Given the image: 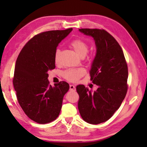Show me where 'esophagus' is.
Listing matches in <instances>:
<instances>
[{
	"mask_svg": "<svg viewBox=\"0 0 147 147\" xmlns=\"http://www.w3.org/2000/svg\"><path fill=\"white\" fill-rule=\"evenodd\" d=\"M69 88H70V89H70V91H76V88L73 85H70Z\"/></svg>",
	"mask_w": 147,
	"mask_h": 147,
	"instance_id": "1",
	"label": "esophagus"
}]
</instances>
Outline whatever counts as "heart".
Wrapping results in <instances>:
<instances>
[{"mask_svg": "<svg viewBox=\"0 0 147 147\" xmlns=\"http://www.w3.org/2000/svg\"><path fill=\"white\" fill-rule=\"evenodd\" d=\"M70 46L73 48L76 53L81 57L84 58L86 56L89 51V46L86 41L82 39H76L72 41L70 43ZM60 49H57L54 54V61L56 63H58L59 54H60ZM86 70L83 68L67 69L63 72V76L68 81L72 82H76L78 80L86 74Z\"/></svg>", "mask_w": 147, "mask_h": 147, "instance_id": "obj_1", "label": "heart"}]
</instances>
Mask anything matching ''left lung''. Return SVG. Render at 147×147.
Listing matches in <instances>:
<instances>
[{
	"instance_id": "left-lung-1",
	"label": "left lung",
	"mask_w": 147,
	"mask_h": 147,
	"mask_svg": "<svg viewBox=\"0 0 147 147\" xmlns=\"http://www.w3.org/2000/svg\"><path fill=\"white\" fill-rule=\"evenodd\" d=\"M93 37L96 54L92 63V82L98 86L91 92L84 85L76 86L80 115L87 123L98 124L108 121L121 106L128 90V66L121 46L104 29L81 28Z\"/></svg>"
}]
</instances>
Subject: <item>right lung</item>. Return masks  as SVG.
Masks as SVG:
<instances>
[{"label": "right lung", "mask_w": 147, "mask_h": 147, "mask_svg": "<svg viewBox=\"0 0 147 147\" xmlns=\"http://www.w3.org/2000/svg\"><path fill=\"white\" fill-rule=\"evenodd\" d=\"M72 30L37 34L27 42L17 57L13 78L17 100L24 113L39 124L57 119L63 96L69 89V84L63 81L52 87L48 71L55 69L56 47Z\"/></svg>", "instance_id": "obj_1"}]
</instances>
